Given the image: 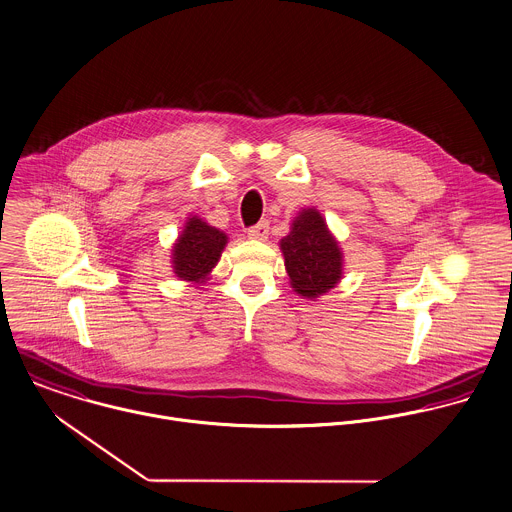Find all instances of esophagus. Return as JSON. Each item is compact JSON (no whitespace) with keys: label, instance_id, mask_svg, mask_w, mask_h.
<instances>
[{"label":"esophagus","instance_id":"34e87169","mask_svg":"<svg viewBox=\"0 0 512 512\" xmlns=\"http://www.w3.org/2000/svg\"><path fill=\"white\" fill-rule=\"evenodd\" d=\"M247 235H249L251 239H259V241L267 239V235H269V221H259L257 225L249 227V229H247Z\"/></svg>","mask_w":512,"mask_h":512}]
</instances>
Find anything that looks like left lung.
I'll return each instance as SVG.
<instances>
[{
	"label": "left lung",
	"instance_id": "obj_1",
	"mask_svg": "<svg viewBox=\"0 0 512 512\" xmlns=\"http://www.w3.org/2000/svg\"><path fill=\"white\" fill-rule=\"evenodd\" d=\"M293 289L315 299L333 289L343 273V255L317 209H303L291 233L281 239Z\"/></svg>",
	"mask_w": 512,
	"mask_h": 512
}]
</instances>
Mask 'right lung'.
Listing matches in <instances>:
<instances>
[{"label":"right lung","instance_id":"add662e5","mask_svg":"<svg viewBox=\"0 0 512 512\" xmlns=\"http://www.w3.org/2000/svg\"><path fill=\"white\" fill-rule=\"evenodd\" d=\"M227 235L191 217L173 247V269L183 281L203 283L209 271L217 265Z\"/></svg>","mask_w":512,"mask_h":512}]
</instances>
